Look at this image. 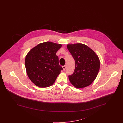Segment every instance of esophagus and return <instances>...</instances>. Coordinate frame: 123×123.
I'll return each instance as SVG.
<instances>
[{
  "label": "esophagus",
  "instance_id": "obj_1",
  "mask_svg": "<svg viewBox=\"0 0 123 123\" xmlns=\"http://www.w3.org/2000/svg\"><path fill=\"white\" fill-rule=\"evenodd\" d=\"M63 69L64 70H65V69H66V65H64V66H63Z\"/></svg>",
  "mask_w": 123,
  "mask_h": 123
}]
</instances>
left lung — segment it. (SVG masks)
Segmentation results:
<instances>
[{"label": "left lung", "instance_id": "8db88e82", "mask_svg": "<svg viewBox=\"0 0 123 123\" xmlns=\"http://www.w3.org/2000/svg\"><path fill=\"white\" fill-rule=\"evenodd\" d=\"M67 47L75 61V70L69 76L70 83L77 88L86 87L94 82L98 75L99 58L92 49L84 44H69Z\"/></svg>", "mask_w": 123, "mask_h": 123}]
</instances>
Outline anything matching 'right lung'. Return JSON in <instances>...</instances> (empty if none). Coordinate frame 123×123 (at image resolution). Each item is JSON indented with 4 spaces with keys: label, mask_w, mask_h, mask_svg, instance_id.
<instances>
[{
    "label": "right lung",
    "mask_w": 123,
    "mask_h": 123,
    "mask_svg": "<svg viewBox=\"0 0 123 123\" xmlns=\"http://www.w3.org/2000/svg\"><path fill=\"white\" fill-rule=\"evenodd\" d=\"M61 44L50 41L41 43L30 50L25 58L28 76L36 86L46 88L53 85L63 70L56 53Z\"/></svg>",
    "instance_id": "obj_1"
}]
</instances>
